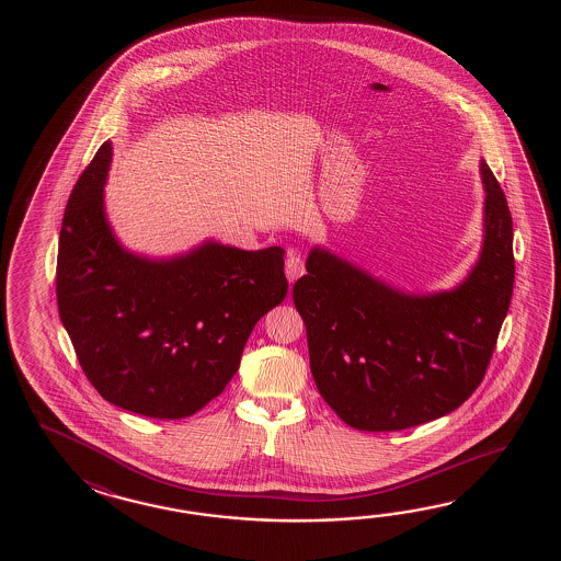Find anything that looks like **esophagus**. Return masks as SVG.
I'll use <instances>...</instances> for the list:
<instances>
[{"label":"esophagus","instance_id":"obj_1","mask_svg":"<svg viewBox=\"0 0 561 561\" xmlns=\"http://www.w3.org/2000/svg\"><path fill=\"white\" fill-rule=\"evenodd\" d=\"M286 278H288V283H295L298 276L305 275V261L300 259V254L297 252H288V256H286Z\"/></svg>","mask_w":561,"mask_h":561}]
</instances>
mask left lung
<instances>
[{"instance_id": "1", "label": "left lung", "mask_w": 561, "mask_h": 561, "mask_svg": "<svg viewBox=\"0 0 561 561\" xmlns=\"http://www.w3.org/2000/svg\"><path fill=\"white\" fill-rule=\"evenodd\" d=\"M479 162L483 239L451 286L413 293L312 247L293 286L322 399L358 431L415 427L455 411L485 375L510 309L513 227L500 182Z\"/></svg>"}]
</instances>
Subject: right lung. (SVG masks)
<instances>
[{
	"instance_id": "right-lung-1",
	"label": "right lung",
	"mask_w": 561,
	"mask_h": 561,
	"mask_svg": "<svg viewBox=\"0 0 561 561\" xmlns=\"http://www.w3.org/2000/svg\"><path fill=\"white\" fill-rule=\"evenodd\" d=\"M110 164L104 142L64 213L61 324L107 403L144 417H191L222 393L254 324L285 300V251L213 239L172 256L130 251L107 220Z\"/></svg>"
}]
</instances>
